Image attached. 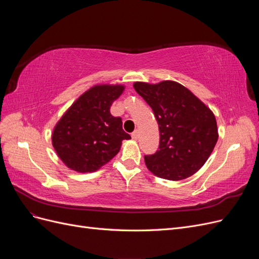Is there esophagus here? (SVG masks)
<instances>
[{
  "instance_id": "1",
  "label": "esophagus",
  "mask_w": 259,
  "mask_h": 259,
  "mask_svg": "<svg viewBox=\"0 0 259 259\" xmlns=\"http://www.w3.org/2000/svg\"><path fill=\"white\" fill-rule=\"evenodd\" d=\"M132 138L134 139V140H137V139L139 138V132H138V131L133 132V133H132Z\"/></svg>"
}]
</instances>
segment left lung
Instances as JSON below:
<instances>
[{
  "mask_svg": "<svg viewBox=\"0 0 259 259\" xmlns=\"http://www.w3.org/2000/svg\"><path fill=\"white\" fill-rule=\"evenodd\" d=\"M133 86L151 107L159 124V150L145 155L148 169L168 180H182L197 173L217 143L214 113L175 81L135 82Z\"/></svg>",
  "mask_w": 259,
  "mask_h": 259,
  "instance_id": "obj_1",
  "label": "left lung"
}]
</instances>
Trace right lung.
Returning <instances> with one entry per match:
<instances>
[{
    "label": "right lung",
    "instance_id": "add662e5",
    "mask_svg": "<svg viewBox=\"0 0 259 259\" xmlns=\"http://www.w3.org/2000/svg\"><path fill=\"white\" fill-rule=\"evenodd\" d=\"M124 85L100 84L86 91L71 105L54 127L53 147L66 166L79 173H92L119 153L124 139L121 117L110 107L121 96Z\"/></svg>",
    "mask_w": 259,
    "mask_h": 259
}]
</instances>
